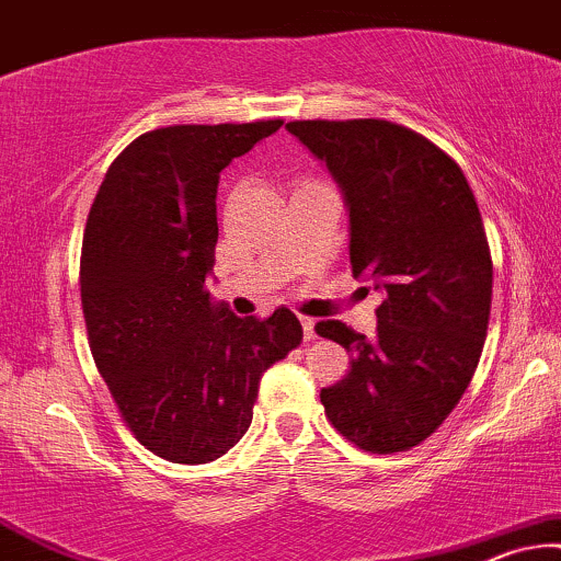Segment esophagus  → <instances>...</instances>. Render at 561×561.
<instances>
[{
	"label": "esophagus",
	"mask_w": 561,
	"mask_h": 561,
	"mask_svg": "<svg viewBox=\"0 0 561 561\" xmlns=\"http://www.w3.org/2000/svg\"><path fill=\"white\" fill-rule=\"evenodd\" d=\"M300 325H302L305 342H313V339H316V318L300 316Z\"/></svg>",
	"instance_id": "esophagus-1"
}]
</instances>
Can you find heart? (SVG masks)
<instances>
[{
    "mask_svg": "<svg viewBox=\"0 0 561 561\" xmlns=\"http://www.w3.org/2000/svg\"><path fill=\"white\" fill-rule=\"evenodd\" d=\"M300 186H310V181H300V183H297V188H300Z\"/></svg>",
    "mask_w": 561,
    "mask_h": 561,
    "instance_id": "obj_1",
    "label": "heart"
}]
</instances>
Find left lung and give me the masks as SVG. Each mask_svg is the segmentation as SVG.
<instances>
[{"instance_id":"obj_1","label":"left lung","mask_w":561,"mask_h":561,"mask_svg":"<svg viewBox=\"0 0 561 561\" xmlns=\"http://www.w3.org/2000/svg\"><path fill=\"white\" fill-rule=\"evenodd\" d=\"M350 207V264L386 293L375 339L342 321L316 333L350 352L321 391L325 416L367 453L411 450L448 420L477 373L492 308L479 204L448 152L386 118L289 122Z\"/></svg>"}]
</instances>
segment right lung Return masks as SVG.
I'll return each mask as SVG.
<instances>
[{
    "mask_svg": "<svg viewBox=\"0 0 561 561\" xmlns=\"http://www.w3.org/2000/svg\"><path fill=\"white\" fill-rule=\"evenodd\" d=\"M282 118L147 131L111 162L82 236L80 297L98 373L134 437L173 463L225 456L259 380L302 342L289 308L238 318L209 302L219 173Z\"/></svg>",
    "mask_w": 561,
    "mask_h": 561,
    "instance_id": "obj_1",
    "label": "right lung"
}]
</instances>
